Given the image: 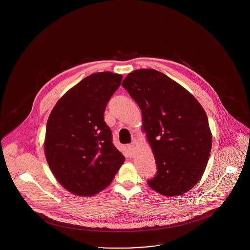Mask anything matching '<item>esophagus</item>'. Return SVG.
Segmentation results:
<instances>
[{
    "instance_id": "1",
    "label": "esophagus",
    "mask_w": 250,
    "mask_h": 250,
    "mask_svg": "<svg viewBox=\"0 0 250 250\" xmlns=\"http://www.w3.org/2000/svg\"><path fill=\"white\" fill-rule=\"evenodd\" d=\"M127 150H128L130 155H133V154H134V150H135L134 144H128V145H127Z\"/></svg>"
}]
</instances>
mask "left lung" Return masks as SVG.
Returning <instances> with one entry per match:
<instances>
[{"label":"left lung","instance_id":"8db88e82","mask_svg":"<svg viewBox=\"0 0 250 250\" xmlns=\"http://www.w3.org/2000/svg\"><path fill=\"white\" fill-rule=\"evenodd\" d=\"M122 86L142 109L155 155L157 171L147 184L165 196L186 193L202 178L212 148L204 109L188 91L155 69L131 72Z\"/></svg>","mask_w":250,"mask_h":250}]
</instances>
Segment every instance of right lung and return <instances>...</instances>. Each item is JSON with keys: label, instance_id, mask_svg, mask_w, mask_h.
<instances>
[{"label": "right lung", "instance_id": "right-lung-1", "mask_svg": "<svg viewBox=\"0 0 250 250\" xmlns=\"http://www.w3.org/2000/svg\"><path fill=\"white\" fill-rule=\"evenodd\" d=\"M123 76L94 73L60 99L48 117L45 154L55 178L69 192L92 196L111 183L125 161L104 121Z\"/></svg>", "mask_w": 250, "mask_h": 250}]
</instances>
